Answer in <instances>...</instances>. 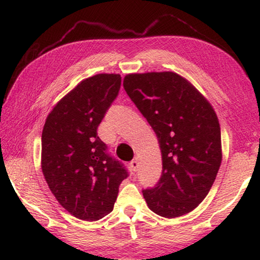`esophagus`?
Here are the masks:
<instances>
[{
	"label": "esophagus",
	"instance_id": "34e87169",
	"mask_svg": "<svg viewBox=\"0 0 260 260\" xmlns=\"http://www.w3.org/2000/svg\"><path fill=\"white\" fill-rule=\"evenodd\" d=\"M138 165H140V163H138V158L137 157H135L133 161L130 162V167H131V169L134 170V172H136V170H137Z\"/></svg>",
	"mask_w": 260,
	"mask_h": 260
}]
</instances>
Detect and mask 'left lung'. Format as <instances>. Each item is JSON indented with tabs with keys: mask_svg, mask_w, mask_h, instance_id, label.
<instances>
[{
	"mask_svg": "<svg viewBox=\"0 0 260 260\" xmlns=\"http://www.w3.org/2000/svg\"><path fill=\"white\" fill-rule=\"evenodd\" d=\"M124 90L154 129L162 154V175L144 189L148 207L177 218L207 197L221 165V133L209 102L174 72L126 74Z\"/></svg>",
	"mask_w": 260,
	"mask_h": 260,
	"instance_id": "obj_1",
	"label": "left lung"
}]
</instances>
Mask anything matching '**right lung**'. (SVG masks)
Segmentation results:
<instances>
[{
    "mask_svg": "<svg viewBox=\"0 0 260 260\" xmlns=\"http://www.w3.org/2000/svg\"><path fill=\"white\" fill-rule=\"evenodd\" d=\"M119 74L81 80L56 103L41 137V168L49 189L67 212L85 221L113 209L127 172L106 151L97 129L118 95Z\"/></svg>",
    "mask_w": 260,
    "mask_h": 260,
    "instance_id": "obj_1",
    "label": "right lung"
}]
</instances>
